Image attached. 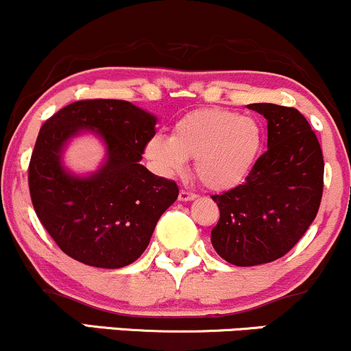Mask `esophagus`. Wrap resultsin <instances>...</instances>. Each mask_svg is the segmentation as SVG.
I'll use <instances>...</instances> for the list:
<instances>
[{"instance_id": "obj_1", "label": "esophagus", "mask_w": 351, "mask_h": 351, "mask_svg": "<svg viewBox=\"0 0 351 351\" xmlns=\"http://www.w3.org/2000/svg\"><path fill=\"white\" fill-rule=\"evenodd\" d=\"M197 197V194L191 191H186V189H182V191L179 192V200H182V202H187V200H194Z\"/></svg>"}]
</instances>
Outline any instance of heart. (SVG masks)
I'll return each instance as SVG.
<instances>
[{
    "instance_id": "b5f03b06",
    "label": "heart",
    "mask_w": 351,
    "mask_h": 351,
    "mask_svg": "<svg viewBox=\"0 0 351 351\" xmlns=\"http://www.w3.org/2000/svg\"><path fill=\"white\" fill-rule=\"evenodd\" d=\"M263 149L257 119L228 109H199L180 117L172 136L157 134L145 152L164 174H177L187 159H195L200 182L210 189L239 186L254 171Z\"/></svg>"
}]
</instances>
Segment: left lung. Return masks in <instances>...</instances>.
Segmentation results:
<instances>
[{"instance_id": "left-lung-1", "label": "left lung", "mask_w": 351, "mask_h": 351, "mask_svg": "<svg viewBox=\"0 0 351 351\" xmlns=\"http://www.w3.org/2000/svg\"><path fill=\"white\" fill-rule=\"evenodd\" d=\"M267 119V151L242 184L212 195L220 217L212 245L239 267L283 257L317 217L324 194V154L317 134L295 108L249 104Z\"/></svg>"}]
</instances>
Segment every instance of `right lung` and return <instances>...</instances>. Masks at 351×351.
Listing matches in <instances>:
<instances>
[{"label":"right lung","instance_id":"obj_1","mask_svg":"<svg viewBox=\"0 0 351 351\" xmlns=\"http://www.w3.org/2000/svg\"><path fill=\"white\" fill-rule=\"evenodd\" d=\"M156 117L128 101L82 99L43 124L27 167L38 219L66 255L86 265L121 269L143 255L157 220L179 187L139 160L156 134ZM81 128L101 133L108 160L90 178H73L58 154Z\"/></svg>","mask_w":351,"mask_h":351}]
</instances>
